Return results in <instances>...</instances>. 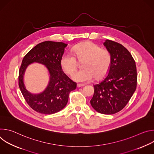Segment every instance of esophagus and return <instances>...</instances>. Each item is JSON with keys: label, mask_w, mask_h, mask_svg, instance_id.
I'll return each mask as SVG.
<instances>
[{"label": "esophagus", "mask_w": 154, "mask_h": 154, "mask_svg": "<svg viewBox=\"0 0 154 154\" xmlns=\"http://www.w3.org/2000/svg\"><path fill=\"white\" fill-rule=\"evenodd\" d=\"M85 84H82V83H78L77 85V88H80V87H82V86H85Z\"/></svg>", "instance_id": "obj_1"}]
</instances>
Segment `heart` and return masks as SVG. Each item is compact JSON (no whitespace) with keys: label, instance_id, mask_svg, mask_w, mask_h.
Masks as SVG:
<instances>
[{"label":"heart","instance_id":"b5f03b06","mask_svg":"<svg viewBox=\"0 0 154 154\" xmlns=\"http://www.w3.org/2000/svg\"><path fill=\"white\" fill-rule=\"evenodd\" d=\"M72 55L65 53L60 59V66L64 72L68 75H72L77 69L78 62L83 61L84 68L75 72L72 79L79 82L91 80L94 77L99 79L108 72L112 63V57L109 52L92 42H86L72 48Z\"/></svg>","mask_w":154,"mask_h":154}]
</instances>
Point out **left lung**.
<instances>
[{
	"mask_svg": "<svg viewBox=\"0 0 154 154\" xmlns=\"http://www.w3.org/2000/svg\"><path fill=\"white\" fill-rule=\"evenodd\" d=\"M103 45L111 55L112 63L106 77L94 85L90 103L97 112L112 115L122 109L135 91L137 72L134 58L124 46L109 39Z\"/></svg>",
	"mask_w": 154,
	"mask_h": 154,
	"instance_id": "1",
	"label": "left lung"
}]
</instances>
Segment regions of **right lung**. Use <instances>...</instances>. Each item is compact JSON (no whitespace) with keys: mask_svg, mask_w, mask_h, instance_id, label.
Segmentation results:
<instances>
[{"mask_svg":"<svg viewBox=\"0 0 154 154\" xmlns=\"http://www.w3.org/2000/svg\"><path fill=\"white\" fill-rule=\"evenodd\" d=\"M67 46L62 42H42L32 49L22 61L18 77L19 88L29 105L38 113L51 115L60 112L66 105L70 92L77 88V83L64 73L60 66L61 57ZM33 62L45 64L50 74L49 85L38 95L29 93L23 82L25 69Z\"/></svg>","mask_w":154,"mask_h":154,"instance_id":"right-lung-1","label":"right lung"}]
</instances>
